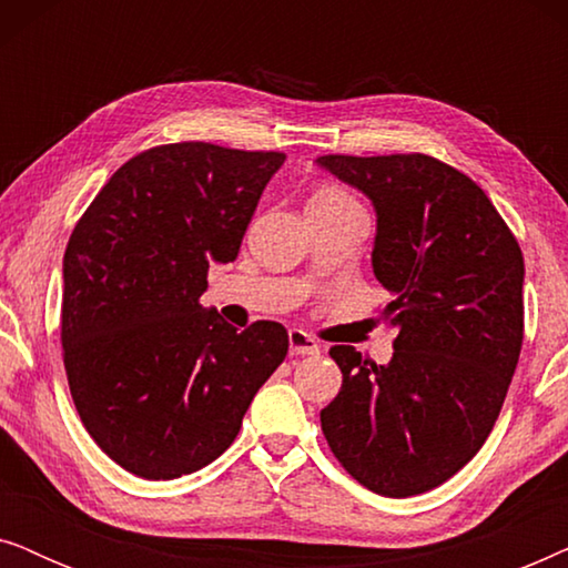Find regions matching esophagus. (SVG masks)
Wrapping results in <instances>:
<instances>
[{
  "mask_svg": "<svg viewBox=\"0 0 568 568\" xmlns=\"http://www.w3.org/2000/svg\"><path fill=\"white\" fill-rule=\"evenodd\" d=\"M290 354H294V356H315V354H321V346H317V341L310 336V333L300 331V328H292L290 331Z\"/></svg>",
  "mask_w": 568,
  "mask_h": 568,
  "instance_id": "1",
  "label": "esophagus"
}]
</instances>
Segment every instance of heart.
<instances>
[{
	"instance_id": "1",
	"label": "heart",
	"mask_w": 568,
	"mask_h": 568,
	"mask_svg": "<svg viewBox=\"0 0 568 568\" xmlns=\"http://www.w3.org/2000/svg\"><path fill=\"white\" fill-rule=\"evenodd\" d=\"M313 201H317V204H344V201H352V199L338 189H321L313 196Z\"/></svg>"
}]
</instances>
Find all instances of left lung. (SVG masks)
I'll return each mask as SVG.
<instances>
[{
    "label": "left lung",
    "instance_id": "left-lung-1",
    "mask_svg": "<svg viewBox=\"0 0 568 568\" xmlns=\"http://www.w3.org/2000/svg\"><path fill=\"white\" fill-rule=\"evenodd\" d=\"M377 216L372 271L393 294V359L333 346L344 385L321 410L338 463L369 491L406 499L484 447L517 369L525 261L468 175L429 154L315 160Z\"/></svg>",
    "mask_w": 568,
    "mask_h": 568
}]
</instances>
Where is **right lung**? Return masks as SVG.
<instances>
[{
  "label": "right lung",
  "mask_w": 568,
  "mask_h": 568,
  "mask_svg": "<svg viewBox=\"0 0 568 568\" xmlns=\"http://www.w3.org/2000/svg\"><path fill=\"white\" fill-rule=\"evenodd\" d=\"M282 152L206 142L115 170L69 237L61 346L84 429L139 478L201 470L237 437L284 362L282 323L232 328L201 307L209 263H232Z\"/></svg>",
  "instance_id": "right-lung-1"
}]
</instances>
